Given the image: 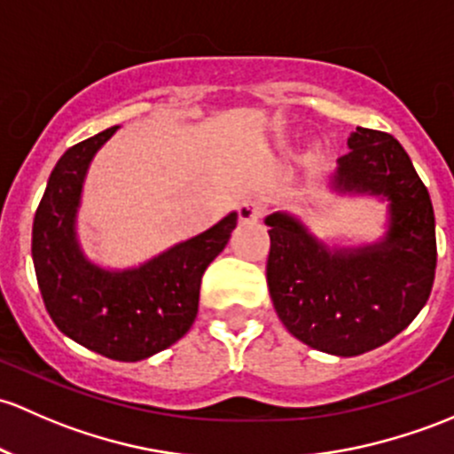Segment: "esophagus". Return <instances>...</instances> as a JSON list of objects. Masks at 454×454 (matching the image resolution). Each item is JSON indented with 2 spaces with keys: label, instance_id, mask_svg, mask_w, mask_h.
I'll return each instance as SVG.
<instances>
[{
  "label": "esophagus",
  "instance_id": "esophagus-1",
  "mask_svg": "<svg viewBox=\"0 0 454 454\" xmlns=\"http://www.w3.org/2000/svg\"><path fill=\"white\" fill-rule=\"evenodd\" d=\"M237 213H239L241 222H259L263 217V207L259 202H252V200H243L239 207H237Z\"/></svg>",
  "mask_w": 454,
  "mask_h": 454
}]
</instances>
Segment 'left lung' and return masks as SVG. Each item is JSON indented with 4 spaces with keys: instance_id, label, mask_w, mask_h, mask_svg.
<instances>
[{
    "instance_id": "left-lung-1",
    "label": "left lung",
    "mask_w": 454,
    "mask_h": 454,
    "mask_svg": "<svg viewBox=\"0 0 454 454\" xmlns=\"http://www.w3.org/2000/svg\"><path fill=\"white\" fill-rule=\"evenodd\" d=\"M348 150L326 187L385 204L383 235L341 246L283 208L265 217L276 315L295 340L335 356L364 355L404 331L431 295L437 263L431 195L403 145L387 132L356 128Z\"/></svg>"
}]
</instances>
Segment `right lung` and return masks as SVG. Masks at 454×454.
I'll return each instance as SVG.
<instances>
[{
	"instance_id": "1",
	"label": "right lung",
	"mask_w": 454,
	"mask_h": 454,
	"mask_svg": "<svg viewBox=\"0 0 454 454\" xmlns=\"http://www.w3.org/2000/svg\"><path fill=\"white\" fill-rule=\"evenodd\" d=\"M119 126L69 147L51 171L32 226V261L47 313L60 333L114 361H141L193 326L200 283L237 226L231 211L215 226L132 267L87 254L78 235L84 183L95 154Z\"/></svg>"
}]
</instances>
